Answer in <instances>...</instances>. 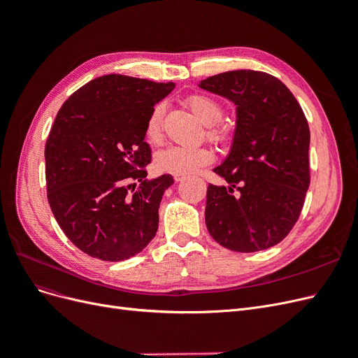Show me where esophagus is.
Wrapping results in <instances>:
<instances>
[{"instance_id":"1","label":"esophagus","mask_w":358,"mask_h":358,"mask_svg":"<svg viewBox=\"0 0 358 358\" xmlns=\"http://www.w3.org/2000/svg\"><path fill=\"white\" fill-rule=\"evenodd\" d=\"M173 178H175V182H180V180H183V176H179V175H175Z\"/></svg>"}]
</instances>
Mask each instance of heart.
<instances>
[{
    "label": "heart",
    "mask_w": 358,
    "mask_h": 358,
    "mask_svg": "<svg viewBox=\"0 0 358 358\" xmlns=\"http://www.w3.org/2000/svg\"><path fill=\"white\" fill-rule=\"evenodd\" d=\"M187 106L194 112L204 125H210L206 131L209 140L215 143H225L230 138L229 129L218 122L224 116V107L208 95L192 94L187 96ZM162 117H164V104L158 103L149 112L145 124V137L150 143H161L162 140ZM213 161V152L209 148L196 146H169L159 150L155 157V166L158 170L171 175L188 176L210 164Z\"/></svg>",
    "instance_id": "heart-1"
}]
</instances>
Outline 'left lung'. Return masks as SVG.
Returning a JSON list of instances; mask_svg holds the SVG:
<instances>
[{
    "mask_svg": "<svg viewBox=\"0 0 358 358\" xmlns=\"http://www.w3.org/2000/svg\"><path fill=\"white\" fill-rule=\"evenodd\" d=\"M200 88L237 106L231 150L213 169L230 187L209 183L206 227L230 251L272 248L297 222L310 183L306 116L287 86L263 71L221 73Z\"/></svg>",
    "mask_w": 358,
    "mask_h": 358,
    "instance_id": "obj_1",
    "label": "left lung"
}]
</instances>
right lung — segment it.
<instances>
[{
	"instance_id": "right-lung-1",
	"label": "right lung",
	"mask_w": 358,
	"mask_h": 358,
	"mask_svg": "<svg viewBox=\"0 0 358 358\" xmlns=\"http://www.w3.org/2000/svg\"><path fill=\"white\" fill-rule=\"evenodd\" d=\"M173 88L171 82L107 74L59 109L45 148L48 200L62 231L85 254L122 262L155 237L162 194L175 180L146 179L145 124Z\"/></svg>"
}]
</instances>
